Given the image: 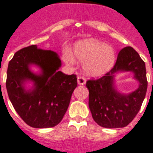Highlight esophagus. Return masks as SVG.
<instances>
[{"label": "esophagus", "mask_w": 153, "mask_h": 153, "mask_svg": "<svg viewBox=\"0 0 153 153\" xmlns=\"http://www.w3.org/2000/svg\"><path fill=\"white\" fill-rule=\"evenodd\" d=\"M77 81H78V83H79V85H84L85 83H86L87 80H86V79L83 78V77L79 76L78 77V79H77Z\"/></svg>", "instance_id": "1"}]
</instances>
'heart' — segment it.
<instances>
[{
  "mask_svg": "<svg viewBox=\"0 0 153 153\" xmlns=\"http://www.w3.org/2000/svg\"><path fill=\"white\" fill-rule=\"evenodd\" d=\"M74 58L83 63V71L92 77L102 76L113 68L116 62L115 49L103 42L94 38H87L78 42L73 51ZM64 60L67 63H74L72 56L66 53Z\"/></svg>",
  "mask_w": 153,
  "mask_h": 153,
  "instance_id": "heart-1",
  "label": "heart"
}]
</instances>
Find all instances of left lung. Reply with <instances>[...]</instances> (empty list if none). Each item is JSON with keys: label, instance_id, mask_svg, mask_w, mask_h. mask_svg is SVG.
Instances as JSON below:
<instances>
[{"label": "left lung", "instance_id": "left-lung-1", "mask_svg": "<svg viewBox=\"0 0 153 153\" xmlns=\"http://www.w3.org/2000/svg\"><path fill=\"white\" fill-rule=\"evenodd\" d=\"M128 71L134 73L139 87L131 93L123 94L115 87L114 76L120 72ZM86 86L94 120L106 128L126 127L137 115L145 98L148 87L145 63L132 47H124L110 71L100 79L88 80Z\"/></svg>", "mask_w": 153, "mask_h": 153}]
</instances>
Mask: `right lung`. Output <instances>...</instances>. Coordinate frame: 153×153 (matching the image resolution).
<instances>
[{"label":"right lung","instance_id":"1","mask_svg":"<svg viewBox=\"0 0 153 153\" xmlns=\"http://www.w3.org/2000/svg\"><path fill=\"white\" fill-rule=\"evenodd\" d=\"M38 66L39 73L30 70ZM62 62L58 53L30 45L15 53L7 70L6 89L13 108L33 128H52L60 123L77 87L76 75L59 71ZM28 81L32 88H25Z\"/></svg>","mask_w":153,"mask_h":153}]
</instances>
